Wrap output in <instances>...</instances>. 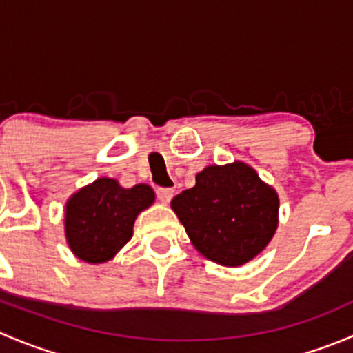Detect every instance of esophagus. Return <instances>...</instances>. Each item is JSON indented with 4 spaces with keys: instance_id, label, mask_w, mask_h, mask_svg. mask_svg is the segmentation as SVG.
Here are the masks:
<instances>
[{
    "instance_id": "34e87169",
    "label": "esophagus",
    "mask_w": 353,
    "mask_h": 353,
    "mask_svg": "<svg viewBox=\"0 0 353 353\" xmlns=\"http://www.w3.org/2000/svg\"><path fill=\"white\" fill-rule=\"evenodd\" d=\"M155 194L162 203H169L172 199V190L170 188H157Z\"/></svg>"
}]
</instances>
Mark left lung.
Listing matches in <instances>:
<instances>
[{
	"label": "left lung",
	"instance_id": "8db88e82",
	"mask_svg": "<svg viewBox=\"0 0 353 353\" xmlns=\"http://www.w3.org/2000/svg\"><path fill=\"white\" fill-rule=\"evenodd\" d=\"M170 206L194 248L225 266L259 254L279 225V196L243 162L203 169L196 186L177 194Z\"/></svg>",
	"mask_w": 353,
	"mask_h": 353
}]
</instances>
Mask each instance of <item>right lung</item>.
Instances as JSON below:
<instances>
[{
  "label": "right lung",
  "mask_w": 353,
  "mask_h": 353,
  "mask_svg": "<svg viewBox=\"0 0 353 353\" xmlns=\"http://www.w3.org/2000/svg\"><path fill=\"white\" fill-rule=\"evenodd\" d=\"M154 198L147 184L124 190L108 177L74 193L65 215L71 251L88 263L108 261L131 239L134 219L154 203Z\"/></svg>",
  "instance_id": "obj_1"
}]
</instances>
